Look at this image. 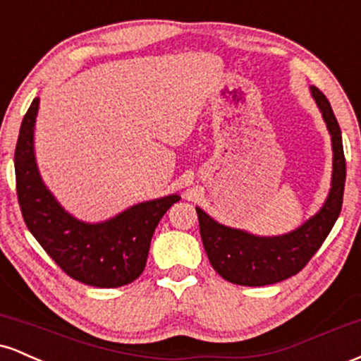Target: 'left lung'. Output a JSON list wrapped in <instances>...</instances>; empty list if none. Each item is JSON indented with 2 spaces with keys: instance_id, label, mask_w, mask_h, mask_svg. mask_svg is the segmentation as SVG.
Wrapping results in <instances>:
<instances>
[{
  "instance_id": "left-lung-1",
  "label": "left lung",
  "mask_w": 361,
  "mask_h": 361,
  "mask_svg": "<svg viewBox=\"0 0 361 361\" xmlns=\"http://www.w3.org/2000/svg\"><path fill=\"white\" fill-rule=\"evenodd\" d=\"M310 94L321 110L333 146V175L324 204L312 217L290 233L256 235L214 221L200 207H195L200 235L210 264L224 280L244 287H263L297 275L324 243L339 217L346 180L341 128L322 91L310 86Z\"/></svg>"
}]
</instances>
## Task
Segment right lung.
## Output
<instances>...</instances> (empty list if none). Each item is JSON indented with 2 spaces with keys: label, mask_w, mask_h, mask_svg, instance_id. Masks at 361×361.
Instances as JSON below:
<instances>
[{
  "label": "right lung",
  "mask_w": 361,
  "mask_h": 361,
  "mask_svg": "<svg viewBox=\"0 0 361 361\" xmlns=\"http://www.w3.org/2000/svg\"><path fill=\"white\" fill-rule=\"evenodd\" d=\"M39 103L35 98L25 114L15 149L16 193L28 231L71 279L100 288L130 283L144 271L157 224L180 195L140 202L103 222L76 219L56 200L37 166Z\"/></svg>",
  "instance_id": "obj_1"
}]
</instances>
